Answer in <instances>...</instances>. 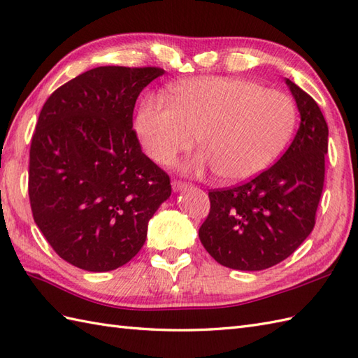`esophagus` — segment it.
Instances as JSON below:
<instances>
[{
	"label": "esophagus",
	"mask_w": 358,
	"mask_h": 358,
	"mask_svg": "<svg viewBox=\"0 0 358 358\" xmlns=\"http://www.w3.org/2000/svg\"><path fill=\"white\" fill-rule=\"evenodd\" d=\"M187 182H185V181H180V180H173L172 181V189H173V192H180V190H182V189H187Z\"/></svg>",
	"instance_id": "34e87169"
}]
</instances>
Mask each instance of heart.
<instances>
[{
	"label": "heart",
	"instance_id": "b5f03b06",
	"mask_svg": "<svg viewBox=\"0 0 358 358\" xmlns=\"http://www.w3.org/2000/svg\"><path fill=\"white\" fill-rule=\"evenodd\" d=\"M288 94L241 78H196L171 90V102H141L136 131L152 162L168 166L195 145L203 149L187 169L217 171L231 182L259 176L284 152L296 127Z\"/></svg>",
	"mask_w": 358,
	"mask_h": 358
}]
</instances>
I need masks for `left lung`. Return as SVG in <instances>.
<instances>
[{
	"label": "left lung",
	"mask_w": 358,
	"mask_h": 358,
	"mask_svg": "<svg viewBox=\"0 0 358 358\" xmlns=\"http://www.w3.org/2000/svg\"><path fill=\"white\" fill-rule=\"evenodd\" d=\"M301 124L278 163L241 186L210 190L199 241L224 267L259 271L282 262L306 239L325 181L328 124L314 99L285 79Z\"/></svg>",
	"instance_id": "left-lung-1"
}]
</instances>
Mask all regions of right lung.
Returning <instances> with one entry per match:
<instances>
[{
    "mask_svg": "<svg viewBox=\"0 0 358 358\" xmlns=\"http://www.w3.org/2000/svg\"><path fill=\"white\" fill-rule=\"evenodd\" d=\"M164 74L157 66H97L47 99L31 137L33 220L53 250L82 270L122 267L143 247L171 180L141 152L132 113Z\"/></svg>",
    "mask_w": 358,
    "mask_h": 358,
    "instance_id": "1",
    "label": "right lung"
}]
</instances>
